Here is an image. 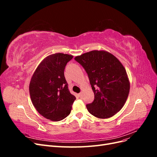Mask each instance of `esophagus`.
<instances>
[{
  "label": "esophagus",
  "mask_w": 157,
  "mask_h": 157,
  "mask_svg": "<svg viewBox=\"0 0 157 157\" xmlns=\"http://www.w3.org/2000/svg\"><path fill=\"white\" fill-rule=\"evenodd\" d=\"M78 97H79V98H80V99H82V93H80V94H78Z\"/></svg>",
  "instance_id": "obj_1"
}]
</instances>
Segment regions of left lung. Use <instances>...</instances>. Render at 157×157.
<instances>
[{
  "label": "left lung",
  "mask_w": 157,
  "mask_h": 157,
  "mask_svg": "<svg viewBox=\"0 0 157 157\" xmlns=\"http://www.w3.org/2000/svg\"><path fill=\"white\" fill-rule=\"evenodd\" d=\"M75 60L86 71L94 93L88 112L99 118L115 115L124 106L130 91L126 71L116 57L105 51L93 50Z\"/></svg>",
  "instance_id": "obj_1"
}]
</instances>
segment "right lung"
Segmentation results:
<instances>
[{"mask_svg":"<svg viewBox=\"0 0 157 157\" xmlns=\"http://www.w3.org/2000/svg\"><path fill=\"white\" fill-rule=\"evenodd\" d=\"M73 56L57 53L42 60L31 78L29 93L33 105L42 116L59 121L71 113L76 98L71 94L64 76Z\"/></svg>","mask_w":157,"mask_h":157,"instance_id":"obj_1","label":"right lung"}]
</instances>
